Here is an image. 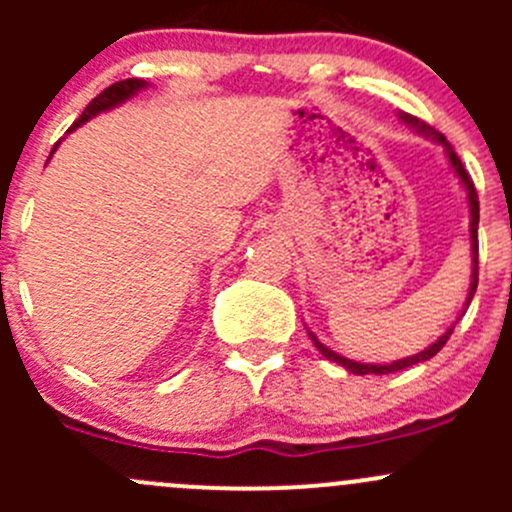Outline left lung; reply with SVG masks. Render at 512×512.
<instances>
[{"instance_id":"left-lung-1","label":"left lung","mask_w":512,"mask_h":512,"mask_svg":"<svg viewBox=\"0 0 512 512\" xmlns=\"http://www.w3.org/2000/svg\"><path fill=\"white\" fill-rule=\"evenodd\" d=\"M399 116H401V121L409 123V126L414 128L416 133H421V136L431 138L433 143H438V146H443V151H446V158H448V163H451L453 173L458 175V180H461V185H463V188H466V195H468V208H471V257H473L471 287H468L466 304H463V312H466L468 304H471V299H473V294H476V287H478V218H480V208H478V193H476V185H473L471 175L466 173V168H463L461 158H458V153L453 151V146H451V143L446 141V136H443V133H438L436 128L428 126V123L418 121L416 116H409V113H399ZM458 319H461V317H458ZM307 332H309V329H307ZM451 332H453V327H448L446 332H443L441 337H438L436 342L431 344V347H426V349H423V352H418V354H414V356H404V359L391 361V364H361V361L347 359V356H342V354L332 352V349H329V347H324V344L319 342V339L314 337L312 332H309V339H312L314 347H317L319 352H322V356H327L329 361H337L339 366H344V369L352 371V374H356V376H364V374H394V371L409 369V366L421 364V361H428V359H431V356H436L438 352H441L443 344H446V342H448V337H451Z\"/></svg>"}]
</instances>
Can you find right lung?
Here are the masks:
<instances>
[{"label": "right lung", "instance_id": "obj_1", "mask_svg": "<svg viewBox=\"0 0 512 512\" xmlns=\"http://www.w3.org/2000/svg\"><path fill=\"white\" fill-rule=\"evenodd\" d=\"M143 89H148V81H143V79H126V81H118V84L108 86V89L101 91V94H98L94 101H91L89 106H86V111L81 113L79 118H76L74 126L69 128V133L76 131V128H79V126H84V123L89 121V118L98 116V113H101V111H108V108L121 106L123 101H128V98L136 96L138 91H143ZM56 148H59V143H56V146H54V151H56ZM54 151H51V156H54Z\"/></svg>", "mask_w": 512, "mask_h": 512}]
</instances>
